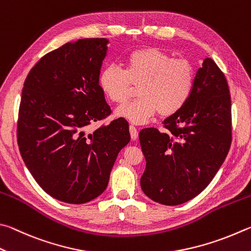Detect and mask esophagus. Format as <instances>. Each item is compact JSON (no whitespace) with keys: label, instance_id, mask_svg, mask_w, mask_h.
Here are the masks:
<instances>
[{"label":"esophagus","instance_id":"34e87169","mask_svg":"<svg viewBox=\"0 0 251 251\" xmlns=\"http://www.w3.org/2000/svg\"><path fill=\"white\" fill-rule=\"evenodd\" d=\"M130 135H131V139H132V140H137L138 137H139L138 130L134 126H130Z\"/></svg>","mask_w":251,"mask_h":251}]
</instances>
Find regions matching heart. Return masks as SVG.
Returning <instances> with one entry per match:
<instances>
[{
    "label": "heart",
    "instance_id": "obj_1",
    "mask_svg": "<svg viewBox=\"0 0 251 251\" xmlns=\"http://www.w3.org/2000/svg\"><path fill=\"white\" fill-rule=\"evenodd\" d=\"M100 86L113 102H126L132 85L140 86L141 98L119 107L116 114L135 125H144L157 112L170 117L178 112L191 98L195 69L190 61L172 58L155 47L142 48L126 58V72L108 66L100 74Z\"/></svg>",
    "mask_w": 251,
    "mask_h": 251
}]
</instances>
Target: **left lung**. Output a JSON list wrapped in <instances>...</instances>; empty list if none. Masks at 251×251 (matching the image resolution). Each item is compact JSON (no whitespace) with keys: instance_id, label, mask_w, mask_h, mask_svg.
I'll list each match as a JSON object with an SVG mask.
<instances>
[{"instance_id":"left-lung-1","label":"left lung","mask_w":251,"mask_h":251,"mask_svg":"<svg viewBox=\"0 0 251 251\" xmlns=\"http://www.w3.org/2000/svg\"><path fill=\"white\" fill-rule=\"evenodd\" d=\"M168 131H140L146 170L140 179L149 199L175 206L212 182L231 144V101L225 75L212 58L197 69L191 98L163 121Z\"/></svg>"}]
</instances>
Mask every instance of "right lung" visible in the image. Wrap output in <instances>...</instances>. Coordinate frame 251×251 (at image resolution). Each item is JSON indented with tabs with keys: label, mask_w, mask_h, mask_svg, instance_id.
Returning <instances> with one entry per match:
<instances>
[{
	"label": "right lung",
	"mask_w": 251,
	"mask_h": 251,
	"mask_svg": "<svg viewBox=\"0 0 251 251\" xmlns=\"http://www.w3.org/2000/svg\"><path fill=\"white\" fill-rule=\"evenodd\" d=\"M108 44L107 38L66 43L38 60L22 91V159L38 185L65 203L83 204L102 194L118 153L130 141L123 118L86 133L111 112L99 85Z\"/></svg>",
	"instance_id": "add662e5"
}]
</instances>
